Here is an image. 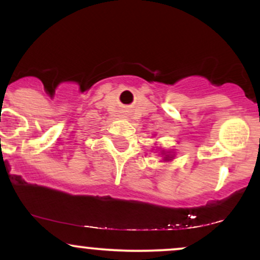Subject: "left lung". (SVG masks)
Segmentation results:
<instances>
[{"instance_id":"obj_1","label":"left lung","mask_w":260,"mask_h":260,"mask_svg":"<svg viewBox=\"0 0 260 260\" xmlns=\"http://www.w3.org/2000/svg\"><path fill=\"white\" fill-rule=\"evenodd\" d=\"M156 150H157V149H156ZM160 155H161V156H162V160L164 161H171V160H174L175 159V153H174V151H165V150H164V149H162V150H161V149H160Z\"/></svg>"}]
</instances>
